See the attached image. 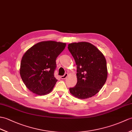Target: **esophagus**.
I'll use <instances>...</instances> for the list:
<instances>
[{"instance_id":"obj_1","label":"esophagus","mask_w":132,"mask_h":132,"mask_svg":"<svg viewBox=\"0 0 132 132\" xmlns=\"http://www.w3.org/2000/svg\"><path fill=\"white\" fill-rule=\"evenodd\" d=\"M67 76H68V73H65V74H64V75L61 76V78L62 79H66L67 77Z\"/></svg>"}]
</instances>
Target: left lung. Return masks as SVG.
I'll return each instance as SVG.
<instances>
[{
	"instance_id": "obj_1",
	"label": "left lung",
	"mask_w": 132,
	"mask_h": 132,
	"mask_svg": "<svg viewBox=\"0 0 132 132\" xmlns=\"http://www.w3.org/2000/svg\"><path fill=\"white\" fill-rule=\"evenodd\" d=\"M68 49L77 66V83L69 89L72 96L86 99L96 94L108 78L106 60L98 49L88 42L72 43Z\"/></svg>"
}]
</instances>
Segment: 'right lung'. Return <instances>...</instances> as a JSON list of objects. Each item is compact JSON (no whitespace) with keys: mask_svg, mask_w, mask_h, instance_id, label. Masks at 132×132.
<instances>
[{"mask_svg":"<svg viewBox=\"0 0 132 132\" xmlns=\"http://www.w3.org/2000/svg\"><path fill=\"white\" fill-rule=\"evenodd\" d=\"M66 45L65 43L43 41L34 45L24 53L20 73L29 90L40 96L52 90L57 81L54 76L56 60Z\"/></svg>","mask_w":132,"mask_h":132,"instance_id":"right-lung-1","label":"right lung"}]
</instances>
